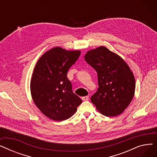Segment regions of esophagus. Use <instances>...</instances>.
I'll return each instance as SVG.
<instances>
[{
    "label": "esophagus",
    "mask_w": 157,
    "mask_h": 157,
    "mask_svg": "<svg viewBox=\"0 0 157 157\" xmlns=\"http://www.w3.org/2000/svg\"><path fill=\"white\" fill-rule=\"evenodd\" d=\"M81 99L83 100V101H86L89 99V97L88 96H85V97H83L81 98Z\"/></svg>",
    "instance_id": "obj_1"
}]
</instances>
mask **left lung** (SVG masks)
<instances>
[{
  "label": "left lung",
  "mask_w": 157,
  "mask_h": 157,
  "mask_svg": "<svg viewBox=\"0 0 157 157\" xmlns=\"http://www.w3.org/2000/svg\"><path fill=\"white\" fill-rule=\"evenodd\" d=\"M85 61L97 71L98 88L91 97L97 109L105 117L121 114L134 97L136 80L121 57L101 46L87 52Z\"/></svg>",
  "instance_id": "8db88e82"
}]
</instances>
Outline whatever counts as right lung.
I'll list each match as a JSON object with an SVG mask.
<instances>
[{
  "label": "right lung",
  "instance_id": "right-lung-1",
  "mask_svg": "<svg viewBox=\"0 0 157 157\" xmlns=\"http://www.w3.org/2000/svg\"><path fill=\"white\" fill-rule=\"evenodd\" d=\"M81 52L55 47L38 60L30 81L33 101L45 116L54 121L71 118L82 103L74 94L68 79V70L78 60Z\"/></svg>",
  "mask_w": 157,
  "mask_h": 157
}]
</instances>
